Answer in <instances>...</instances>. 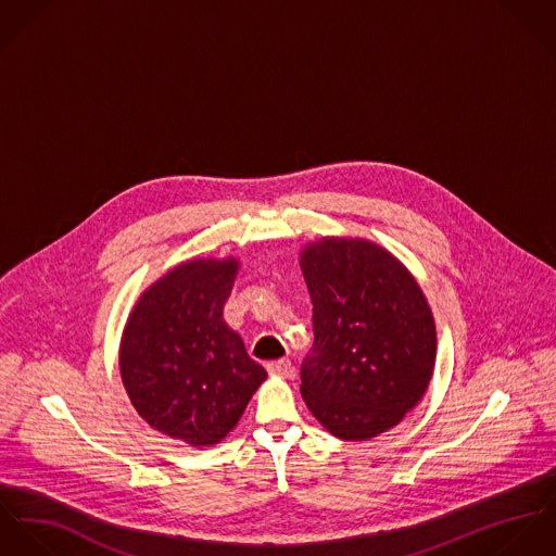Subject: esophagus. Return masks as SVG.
<instances>
[{
	"instance_id": "34e87169",
	"label": "esophagus",
	"mask_w": 556,
	"mask_h": 556,
	"mask_svg": "<svg viewBox=\"0 0 556 556\" xmlns=\"http://www.w3.org/2000/svg\"><path fill=\"white\" fill-rule=\"evenodd\" d=\"M266 370L270 375H277V377H292L294 375V365L290 361H275V363H268Z\"/></svg>"
}]
</instances>
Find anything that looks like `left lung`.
Listing matches in <instances>:
<instances>
[{"mask_svg": "<svg viewBox=\"0 0 556 556\" xmlns=\"http://www.w3.org/2000/svg\"><path fill=\"white\" fill-rule=\"evenodd\" d=\"M313 303V348L301 392L339 439L367 441L396 427L431 383L437 334L414 275L365 239L326 237L301 251Z\"/></svg>", "mask_w": 556, "mask_h": 556, "instance_id": "8db88e82", "label": "left lung"}]
</instances>
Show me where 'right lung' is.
I'll return each mask as SVG.
<instances>
[{
	"label": "right lung",
	"instance_id": "add662e5",
	"mask_svg": "<svg viewBox=\"0 0 556 556\" xmlns=\"http://www.w3.org/2000/svg\"><path fill=\"white\" fill-rule=\"evenodd\" d=\"M237 257L189 260L151 283L131 308L119 369L138 416L193 447L215 445L266 379L224 319Z\"/></svg>",
	"mask_w": 556,
	"mask_h": 556
}]
</instances>
